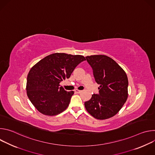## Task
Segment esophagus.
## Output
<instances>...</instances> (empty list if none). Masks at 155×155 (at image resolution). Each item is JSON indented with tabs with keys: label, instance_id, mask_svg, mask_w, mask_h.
Instances as JSON below:
<instances>
[{
	"label": "esophagus",
	"instance_id": "1",
	"mask_svg": "<svg viewBox=\"0 0 155 155\" xmlns=\"http://www.w3.org/2000/svg\"><path fill=\"white\" fill-rule=\"evenodd\" d=\"M75 92L77 93H81L82 92V91L78 90H75Z\"/></svg>",
	"mask_w": 155,
	"mask_h": 155
}]
</instances>
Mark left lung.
I'll list each match as a JSON object with an SVG mask.
<instances>
[{"instance_id":"8db88e82","label":"left lung","mask_w":155,"mask_h":155,"mask_svg":"<svg viewBox=\"0 0 155 155\" xmlns=\"http://www.w3.org/2000/svg\"><path fill=\"white\" fill-rule=\"evenodd\" d=\"M93 69L99 94H93L84 106L91 115L105 120L115 115L127 99L128 80L126 72L111 58L105 55L86 57Z\"/></svg>"}]
</instances>
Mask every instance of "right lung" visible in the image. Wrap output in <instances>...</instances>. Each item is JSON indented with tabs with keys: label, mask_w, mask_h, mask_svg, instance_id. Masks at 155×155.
Instances as JSON below:
<instances>
[{
	"label": "right lung",
	"mask_w": 155,
	"mask_h": 155,
	"mask_svg": "<svg viewBox=\"0 0 155 155\" xmlns=\"http://www.w3.org/2000/svg\"><path fill=\"white\" fill-rule=\"evenodd\" d=\"M85 58L81 55L54 53L41 59L31 69L28 77V96L43 115L54 116L68 108L74 91H65L59 83L69 78Z\"/></svg>",
	"instance_id": "1"
}]
</instances>
